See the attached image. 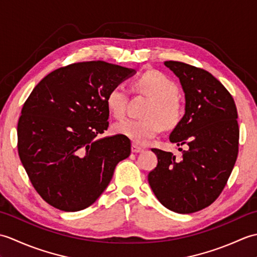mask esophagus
<instances>
[{
	"instance_id": "1",
	"label": "esophagus",
	"mask_w": 257,
	"mask_h": 257,
	"mask_svg": "<svg viewBox=\"0 0 257 257\" xmlns=\"http://www.w3.org/2000/svg\"><path fill=\"white\" fill-rule=\"evenodd\" d=\"M132 151L133 152H135V154H137V152H141V151H144V148L143 147H140V146H137V145H133V147H132Z\"/></svg>"
}]
</instances>
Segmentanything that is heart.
Returning a JSON list of instances; mask_svg holds the SVG:
<instances>
[{
	"instance_id": "heart-1",
	"label": "heart",
	"mask_w": 257,
	"mask_h": 257,
	"mask_svg": "<svg viewBox=\"0 0 257 257\" xmlns=\"http://www.w3.org/2000/svg\"><path fill=\"white\" fill-rule=\"evenodd\" d=\"M135 89L154 98L147 111V119H124L113 125L114 133L132 139L134 143L147 145L167 125L177 124L181 116V103L178 98V86L159 70H148L135 81ZM129 91L122 84L114 85L108 91L106 103L112 116L124 117Z\"/></svg>"
}]
</instances>
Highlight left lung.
Wrapping results in <instances>:
<instances>
[{
    "mask_svg": "<svg viewBox=\"0 0 257 257\" xmlns=\"http://www.w3.org/2000/svg\"><path fill=\"white\" fill-rule=\"evenodd\" d=\"M165 65L185 94V113L169 139L188 149L179 158L151 149L158 165L148 181L162 205L189 214L212 204L231 176L238 154L237 110L232 95L209 72L181 62Z\"/></svg>",
    "mask_w": 257,
    "mask_h": 257,
    "instance_id": "left-lung-1",
    "label": "left lung"
}]
</instances>
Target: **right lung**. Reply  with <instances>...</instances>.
Segmentation results:
<instances>
[{"instance_id":"right-lung-1","label":"right lung","mask_w":257,"mask_h":257,"mask_svg":"<svg viewBox=\"0 0 257 257\" xmlns=\"http://www.w3.org/2000/svg\"><path fill=\"white\" fill-rule=\"evenodd\" d=\"M135 69L79 62L45 76L24 102L19 156L33 187L58 210H84L99 198L114 168L132 152L121 135L98 138L109 125L106 96Z\"/></svg>"}]
</instances>
